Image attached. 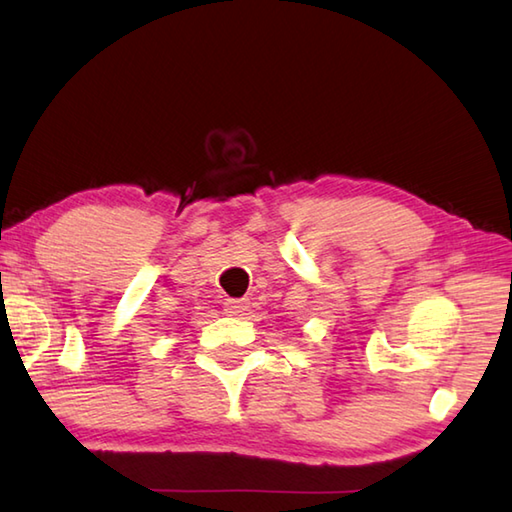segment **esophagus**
<instances>
[{"label":"esophagus","instance_id":"34e87169","mask_svg":"<svg viewBox=\"0 0 512 512\" xmlns=\"http://www.w3.org/2000/svg\"><path fill=\"white\" fill-rule=\"evenodd\" d=\"M224 310H226V314H231V317H242V314L248 310V301L246 299H228L224 303Z\"/></svg>","mask_w":512,"mask_h":512}]
</instances>
